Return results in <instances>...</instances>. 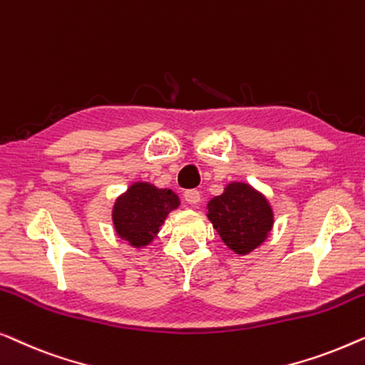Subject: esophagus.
I'll return each mask as SVG.
<instances>
[{"mask_svg":"<svg viewBox=\"0 0 365 365\" xmlns=\"http://www.w3.org/2000/svg\"><path fill=\"white\" fill-rule=\"evenodd\" d=\"M185 197V202L190 203V205H197L200 202V192L198 190H187V192L183 193Z\"/></svg>","mask_w":365,"mask_h":365,"instance_id":"34e87169","label":"esophagus"}]
</instances>
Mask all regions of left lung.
I'll return each mask as SVG.
<instances>
[{
	"instance_id": "obj_1",
	"label": "left lung",
	"mask_w": 365,
	"mask_h": 365,
	"mask_svg": "<svg viewBox=\"0 0 365 365\" xmlns=\"http://www.w3.org/2000/svg\"><path fill=\"white\" fill-rule=\"evenodd\" d=\"M207 217L223 243L236 255H248L268 238L274 223L273 208L263 193L243 182L228 183L208 202Z\"/></svg>"
}]
</instances>
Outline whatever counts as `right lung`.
<instances>
[{
  "mask_svg": "<svg viewBox=\"0 0 365 365\" xmlns=\"http://www.w3.org/2000/svg\"><path fill=\"white\" fill-rule=\"evenodd\" d=\"M180 198L168 188H157L148 182H135L115 200L112 222L115 233L133 248L147 246L155 238L162 223Z\"/></svg>",
  "mask_w": 365,
  "mask_h": 365,
  "instance_id": "right-lung-1",
  "label": "right lung"
}]
</instances>
